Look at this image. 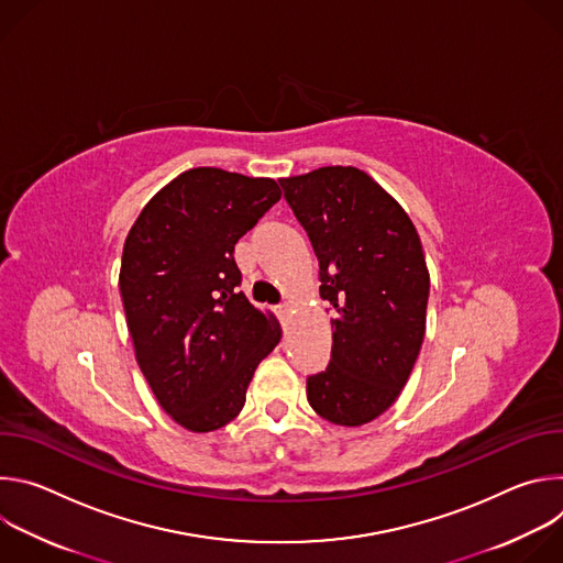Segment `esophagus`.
I'll use <instances>...</instances> for the list:
<instances>
[{"instance_id":"34e87169","label":"esophagus","mask_w":563,"mask_h":563,"mask_svg":"<svg viewBox=\"0 0 563 563\" xmlns=\"http://www.w3.org/2000/svg\"><path fill=\"white\" fill-rule=\"evenodd\" d=\"M276 316H278V318H280V320H285V318H287V316H289V305H287V302H283V305H278V307H276Z\"/></svg>"}]
</instances>
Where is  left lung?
I'll return each instance as SVG.
<instances>
[{
  "label": "left lung",
  "instance_id": "obj_1",
  "mask_svg": "<svg viewBox=\"0 0 563 563\" xmlns=\"http://www.w3.org/2000/svg\"><path fill=\"white\" fill-rule=\"evenodd\" d=\"M280 187L334 313L332 358L307 376V400L330 423H369L398 398L423 343L430 274L419 233L361 169L323 167Z\"/></svg>",
  "mask_w": 563,
  "mask_h": 563
}]
</instances>
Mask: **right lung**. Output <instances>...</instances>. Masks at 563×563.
Here are the masks:
<instances>
[{"label":"right lung","mask_w":563,"mask_h":563,"mask_svg":"<svg viewBox=\"0 0 563 563\" xmlns=\"http://www.w3.org/2000/svg\"><path fill=\"white\" fill-rule=\"evenodd\" d=\"M280 200L269 178L213 167L180 174L131 227L120 294L137 365L183 428L211 432L245 406L258 363L280 341L243 291L233 247Z\"/></svg>","instance_id":"right-lung-1"}]
</instances>
